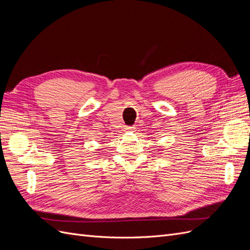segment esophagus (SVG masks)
Masks as SVG:
<instances>
[{
	"mask_svg": "<svg viewBox=\"0 0 250 250\" xmlns=\"http://www.w3.org/2000/svg\"><path fill=\"white\" fill-rule=\"evenodd\" d=\"M134 128L133 127H131V126H128V127H126V130L127 131H130V130H133Z\"/></svg>",
	"mask_w": 250,
	"mask_h": 250,
	"instance_id": "obj_1",
	"label": "esophagus"
}]
</instances>
